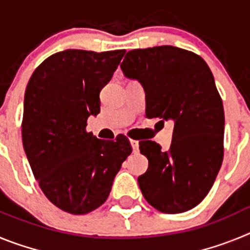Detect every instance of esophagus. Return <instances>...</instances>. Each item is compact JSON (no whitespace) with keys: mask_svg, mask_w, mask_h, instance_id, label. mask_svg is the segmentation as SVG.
Instances as JSON below:
<instances>
[{"mask_svg":"<svg viewBox=\"0 0 250 250\" xmlns=\"http://www.w3.org/2000/svg\"><path fill=\"white\" fill-rule=\"evenodd\" d=\"M130 145L132 147V151L138 152L139 151V141L138 140H130Z\"/></svg>","mask_w":250,"mask_h":250,"instance_id":"1","label":"esophagus"}]
</instances>
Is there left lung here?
<instances>
[{
	"label": "left lung",
	"instance_id": "obj_1",
	"mask_svg": "<svg viewBox=\"0 0 250 250\" xmlns=\"http://www.w3.org/2000/svg\"><path fill=\"white\" fill-rule=\"evenodd\" d=\"M120 67L144 87L147 118L174 123L167 151L155 141L139 143L149 160L138 178L141 193L161 213L190 210L213 187L224 152V109L210 68L174 46L129 51Z\"/></svg>",
	"mask_w": 250,
	"mask_h": 250
}]
</instances>
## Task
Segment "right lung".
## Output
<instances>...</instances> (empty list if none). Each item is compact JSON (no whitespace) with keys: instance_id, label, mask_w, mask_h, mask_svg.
<instances>
[{"instance_id":"obj_1","label":"right lung","mask_w":250,"mask_h":250,"mask_svg":"<svg viewBox=\"0 0 250 250\" xmlns=\"http://www.w3.org/2000/svg\"><path fill=\"white\" fill-rule=\"evenodd\" d=\"M125 50H65L47 57L25 92L22 144L35 179L48 200L70 214L95 210L107 199L123 161L126 136L101 140L86 132L100 112V91Z\"/></svg>"}]
</instances>
